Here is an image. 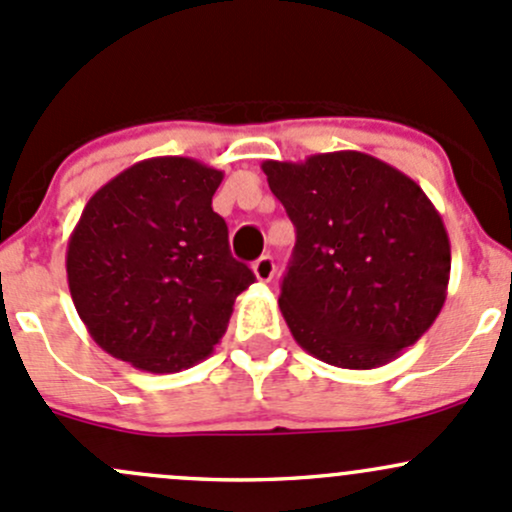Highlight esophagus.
<instances>
[{
	"mask_svg": "<svg viewBox=\"0 0 512 512\" xmlns=\"http://www.w3.org/2000/svg\"><path fill=\"white\" fill-rule=\"evenodd\" d=\"M254 276L261 280V283H268L273 276H276V263H273L271 256H261L254 263Z\"/></svg>",
	"mask_w": 512,
	"mask_h": 512,
	"instance_id": "1",
	"label": "esophagus"
}]
</instances>
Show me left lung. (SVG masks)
I'll return each instance as SVG.
<instances>
[{
    "instance_id": "left-lung-1",
    "label": "left lung",
    "mask_w": 512,
    "mask_h": 512,
    "mask_svg": "<svg viewBox=\"0 0 512 512\" xmlns=\"http://www.w3.org/2000/svg\"><path fill=\"white\" fill-rule=\"evenodd\" d=\"M295 224L280 312L307 354L339 368L400 356L447 300L452 249L415 180L361 151L263 161Z\"/></svg>"
}]
</instances>
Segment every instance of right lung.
Masks as SVG:
<instances>
[{
	"instance_id": "1",
	"label": "right lung",
	"mask_w": 512,
	"mask_h": 512,
	"mask_svg": "<svg viewBox=\"0 0 512 512\" xmlns=\"http://www.w3.org/2000/svg\"><path fill=\"white\" fill-rule=\"evenodd\" d=\"M224 173L195 158L134 163L102 185L75 224L65 271L87 332L114 359L175 373L207 359L236 295L256 276L229 251L212 210Z\"/></svg>"
}]
</instances>
